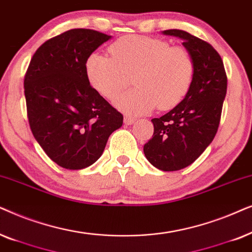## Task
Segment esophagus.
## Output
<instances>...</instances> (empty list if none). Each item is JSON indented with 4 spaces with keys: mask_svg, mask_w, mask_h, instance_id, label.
<instances>
[{
    "mask_svg": "<svg viewBox=\"0 0 252 252\" xmlns=\"http://www.w3.org/2000/svg\"><path fill=\"white\" fill-rule=\"evenodd\" d=\"M135 119H132V117H128L126 116L124 117V124H126V126H131V124L135 123Z\"/></svg>",
    "mask_w": 252,
    "mask_h": 252,
    "instance_id": "1",
    "label": "esophagus"
}]
</instances>
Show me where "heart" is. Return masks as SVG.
Masks as SVG:
<instances>
[{"label":"heart","mask_w":252,"mask_h":252,"mask_svg":"<svg viewBox=\"0 0 252 252\" xmlns=\"http://www.w3.org/2000/svg\"><path fill=\"white\" fill-rule=\"evenodd\" d=\"M109 56L92 53L85 61L90 85L112 101L131 77L135 89L117 98L115 105L130 115H144L158 107L168 110L179 105L192 84L194 64L190 53L165 40L126 35L108 48Z\"/></svg>","instance_id":"obj_1"}]
</instances>
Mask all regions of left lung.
Here are the masks:
<instances>
[{
  "instance_id": "8db88e82",
  "label": "left lung",
  "mask_w": 252,
  "mask_h": 252,
  "mask_svg": "<svg viewBox=\"0 0 252 252\" xmlns=\"http://www.w3.org/2000/svg\"><path fill=\"white\" fill-rule=\"evenodd\" d=\"M177 36L193 60L189 92L179 105L159 119H152L154 132L144 154L156 168L174 172L186 168L212 143L220 123L227 92L222 60L209 42L182 30H166Z\"/></svg>"
}]
</instances>
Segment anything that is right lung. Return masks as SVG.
<instances>
[{"label": "right lung", "mask_w": 252, "mask_h": 252, "mask_svg": "<svg viewBox=\"0 0 252 252\" xmlns=\"http://www.w3.org/2000/svg\"><path fill=\"white\" fill-rule=\"evenodd\" d=\"M110 38L94 30H69L42 43L26 71L24 93L33 136L65 169L93 165L109 136L122 126V114L85 75L87 56Z\"/></svg>", "instance_id": "obj_1"}]
</instances>
